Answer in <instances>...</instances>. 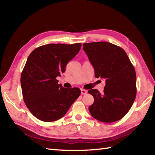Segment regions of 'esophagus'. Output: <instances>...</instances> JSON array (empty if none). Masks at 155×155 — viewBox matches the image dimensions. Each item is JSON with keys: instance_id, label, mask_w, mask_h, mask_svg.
<instances>
[{"instance_id": "obj_1", "label": "esophagus", "mask_w": 155, "mask_h": 155, "mask_svg": "<svg viewBox=\"0 0 155 155\" xmlns=\"http://www.w3.org/2000/svg\"><path fill=\"white\" fill-rule=\"evenodd\" d=\"M81 91L82 94H86L87 93V91L86 90H84V89H81Z\"/></svg>"}]
</instances>
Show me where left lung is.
Instances as JSON below:
<instances>
[{
  "label": "left lung",
  "mask_w": 155,
  "mask_h": 155,
  "mask_svg": "<svg viewBox=\"0 0 155 155\" xmlns=\"http://www.w3.org/2000/svg\"><path fill=\"white\" fill-rule=\"evenodd\" d=\"M83 50L94 69L96 78H104L103 93L97 89L88 93L94 97L88 107L92 117L103 123H113L124 117L137 94L136 72L126 52L108 42L83 44Z\"/></svg>",
  "instance_id": "1"
}]
</instances>
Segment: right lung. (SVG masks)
I'll return each mask as SVG.
<instances>
[{
    "label": "right lung",
    "instance_id": "right-lung-1",
    "mask_svg": "<svg viewBox=\"0 0 155 155\" xmlns=\"http://www.w3.org/2000/svg\"><path fill=\"white\" fill-rule=\"evenodd\" d=\"M81 48V43L48 44L35 48L28 56L21 77L22 97L38 119L58 120L80 96L79 88L62 87L56 78L64 73Z\"/></svg>",
    "mask_w": 155,
    "mask_h": 155
}]
</instances>
